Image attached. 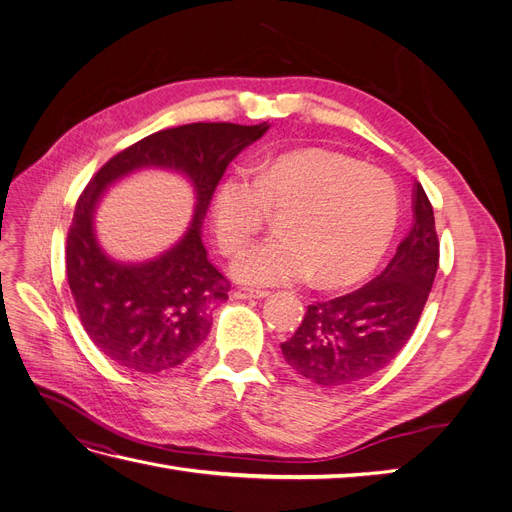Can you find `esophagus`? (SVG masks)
<instances>
[{
	"label": "esophagus",
	"instance_id": "obj_1",
	"mask_svg": "<svg viewBox=\"0 0 512 512\" xmlns=\"http://www.w3.org/2000/svg\"><path fill=\"white\" fill-rule=\"evenodd\" d=\"M232 297L235 299H265V297H269V290L239 286L235 292H232Z\"/></svg>",
	"mask_w": 512,
	"mask_h": 512
}]
</instances>
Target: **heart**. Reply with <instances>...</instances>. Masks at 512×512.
I'll return each mask as SVG.
<instances>
[{
    "label": "heart",
    "mask_w": 512,
    "mask_h": 512,
    "mask_svg": "<svg viewBox=\"0 0 512 512\" xmlns=\"http://www.w3.org/2000/svg\"><path fill=\"white\" fill-rule=\"evenodd\" d=\"M282 213L280 239L237 256L232 275L254 286L303 282L350 286L376 269L399 218L397 185L382 168L331 149H294L254 166L232 168L211 198L213 232L235 254Z\"/></svg>",
    "instance_id": "heart-1"
}]
</instances>
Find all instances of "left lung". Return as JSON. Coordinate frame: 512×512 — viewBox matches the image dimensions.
<instances>
[{
	"mask_svg": "<svg viewBox=\"0 0 512 512\" xmlns=\"http://www.w3.org/2000/svg\"><path fill=\"white\" fill-rule=\"evenodd\" d=\"M440 241L433 207L414 188V226L386 269L344 297L307 305L305 318L282 344L286 363L320 386L374 376L408 344L436 280Z\"/></svg>",
	"mask_w": 512,
	"mask_h": 512,
	"instance_id": "1",
	"label": "left lung"
}]
</instances>
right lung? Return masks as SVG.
<instances>
[{
    "mask_svg": "<svg viewBox=\"0 0 512 512\" xmlns=\"http://www.w3.org/2000/svg\"><path fill=\"white\" fill-rule=\"evenodd\" d=\"M269 130L239 123H185L153 132L119 151L85 185L66 239V273L83 329L102 354L141 374H162L190 359L211 329L209 312L230 284L207 258L200 226L226 166ZM179 169L197 190L193 226L156 261L123 266L93 237V209L106 184L132 169Z\"/></svg>",
    "mask_w": 512,
    "mask_h": 512,
    "instance_id": "1",
    "label": "right lung"
}]
</instances>
